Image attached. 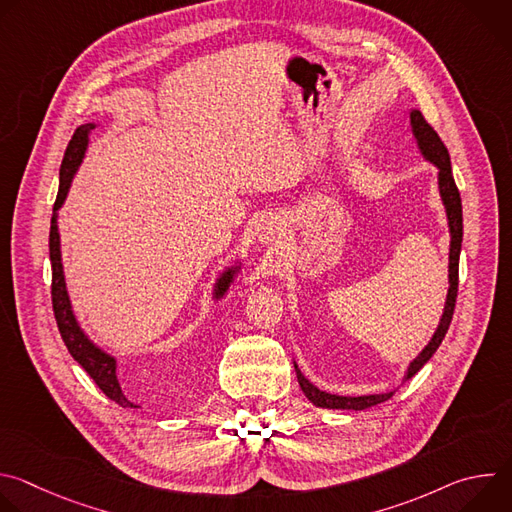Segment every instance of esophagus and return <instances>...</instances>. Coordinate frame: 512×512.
Wrapping results in <instances>:
<instances>
[{"mask_svg": "<svg viewBox=\"0 0 512 512\" xmlns=\"http://www.w3.org/2000/svg\"><path fill=\"white\" fill-rule=\"evenodd\" d=\"M285 231V223L281 221V218H269V221H265L259 229V239L263 243H271L275 239H279Z\"/></svg>", "mask_w": 512, "mask_h": 512, "instance_id": "1", "label": "esophagus"}]
</instances>
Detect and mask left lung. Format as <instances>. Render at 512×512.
<instances>
[{"label":"left lung","instance_id":"left-lung-1","mask_svg":"<svg viewBox=\"0 0 512 512\" xmlns=\"http://www.w3.org/2000/svg\"><path fill=\"white\" fill-rule=\"evenodd\" d=\"M411 129L413 135L417 139L419 150L423 154L425 160H429L435 168H437V184H440V194L442 200L446 204V212H448V225H450V235H452V243H450V289H448V298H446V308L440 320V326H437L433 338L429 340V344L419 352V356L409 364L407 369V377L411 379L423 364L433 356V352L440 348L442 340L446 338V332L450 328L452 316H454V308H456V298H458V265H460V251H462V198L458 192V186L454 182V174H452V164H450V154L448 148L444 145V141L440 139V135L435 133V129L425 121V117L421 115V111L413 109L411 111ZM296 375H298V383L304 391V395L318 407L324 409H354V411H362L369 409L373 405H379L387 399L393 397V393H381V395H362V397H342V395H332L326 391H320L318 387H314L304 375L302 371L296 367Z\"/></svg>","mask_w":512,"mask_h":512}]
</instances>
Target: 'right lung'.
Returning <instances> with one entry per match:
<instances>
[{
    "mask_svg": "<svg viewBox=\"0 0 512 512\" xmlns=\"http://www.w3.org/2000/svg\"><path fill=\"white\" fill-rule=\"evenodd\" d=\"M95 129V123H87L77 127L75 135L68 141L66 152L60 164V188H58V196L54 202V212H52V221H50V265H52V310H54V318H56V326L58 332L68 348V352L72 354L81 367L89 373V377L97 383V387L117 405L121 407H137L133 405L127 395L121 391L119 379H117V362L113 356H109L107 352H103L101 348H97L81 330V326L77 324L75 314H72L70 308V300L66 294V283H64V273H62V261H60V235H58V208L62 206L72 176H75L77 168L81 166L85 152H87V143H89V131ZM239 267H233L229 271L223 273V277L218 279L216 289H214V298H223L225 291L229 289L235 271Z\"/></svg>",
    "mask_w": 512,
    "mask_h": 512,
    "instance_id": "right-lung-1",
    "label": "right lung"
}]
</instances>
